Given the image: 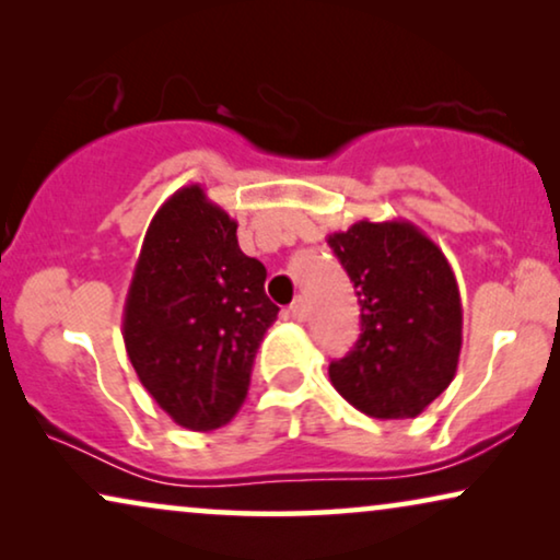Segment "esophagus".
<instances>
[{
  "instance_id": "obj_1",
  "label": "esophagus",
  "mask_w": 560,
  "mask_h": 560,
  "mask_svg": "<svg viewBox=\"0 0 560 560\" xmlns=\"http://www.w3.org/2000/svg\"><path fill=\"white\" fill-rule=\"evenodd\" d=\"M290 316H293L295 320L308 318V303H305L303 298H295L293 305H290Z\"/></svg>"
}]
</instances>
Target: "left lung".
I'll return each mask as SVG.
<instances>
[{"mask_svg": "<svg viewBox=\"0 0 560 560\" xmlns=\"http://www.w3.org/2000/svg\"><path fill=\"white\" fill-rule=\"evenodd\" d=\"M326 242L362 305V334L328 366L331 385L370 418L420 416L462 354V295L446 255L402 219L357 221Z\"/></svg>", "mask_w": 560, "mask_h": 560, "instance_id": "8db88e82", "label": "left lung"}]
</instances>
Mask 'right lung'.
<instances>
[{
	"mask_svg": "<svg viewBox=\"0 0 560 560\" xmlns=\"http://www.w3.org/2000/svg\"><path fill=\"white\" fill-rule=\"evenodd\" d=\"M265 278V265L240 249L236 221L201 186L175 190L152 217L121 336L152 400L188 431H213L242 408L280 311Z\"/></svg>",
	"mask_w": 560,
	"mask_h": 560,
	"instance_id": "right-lung-1",
	"label": "right lung"
}]
</instances>
